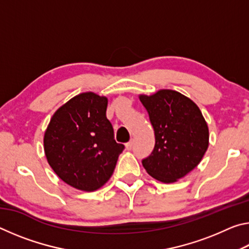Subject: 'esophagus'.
Returning a JSON list of instances; mask_svg holds the SVG:
<instances>
[{
    "instance_id": "esophagus-1",
    "label": "esophagus",
    "mask_w": 249,
    "mask_h": 249,
    "mask_svg": "<svg viewBox=\"0 0 249 249\" xmlns=\"http://www.w3.org/2000/svg\"><path fill=\"white\" fill-rule=\"evenodd\" d=\"M133 144H134V142H133V140H132V141H129V142H127V144H126V145H125V147H126V149H127V150H130V149H132V148H133Z\"/></svg>"
}]
</instances>
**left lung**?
<instances>
[{"mask_svg": "<svg viewBox=\"0 0 249 249\" xmlns=\"http://www.w3.org/2000/svg\"><path fill=\"white\" fill-rule=\"evenodd\" d=\"M138 98L155 130V148L142 166L160 182H176L195 169L208 150V123L199 107L180 92L162 89Z\"/></svg>", "mask_w": 249, "mask_h": 249, "instance_id": "left-lung-1", "label": "left lung"}]
</instances>
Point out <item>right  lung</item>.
I'll return each instance as SVG.
<instances>
[{
  "instance_id": "1",
  "label": "right lung",
  "mask_w": 249,
  "mask_h": 249,
  "mask_svg": "<svg viewBox=\"0 0 249 249\" xmlns=\"http://www.w3.org/2000/svg\"><path fill=\"white\" fill-rule=\"evenodd\" d=\"M108 100L84 92L61 105L44 135L49 166L64 182L92 192L107 182L124 149L107 119Z\"/></svg>"
}]
</instances>
